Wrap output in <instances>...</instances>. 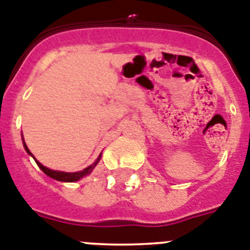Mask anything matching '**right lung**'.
I'll return each instance as SVG.
<instances>
[{"label": "right lung", "instance_id": "1", "mask_svg": "<svg viewBox=\"0 0 250 250\" xmlns=\"http://www.w3.org/2000/svg\"><path fill=\"white\" fill-rule=\"evenodd\" d=\"M22 140H23V139H22ZM23 148H25V150H26L27 154L31 155V157L34 158V155L31 154V151L29 150V148H27V146H26V144H25V142H23ZM34 159H35V158H34ZM100 159H101V155H100V157L97 158V161H96L93 164H91L89 167L84 168V169L80 170V172H72V173H69V172H61V170L49 169V168L44 167V166H42V164L40 163V162L36 161V159H35V162H36V164L39 166L40 169H42V172H44V173L46 174V176L52 177L53 180L61 181V182H76V181H80L81 178H83V177L88 176V174L91 173V172H92L93 168L96 167V164L99 163Z\"/></svg>", "mask_w": 250, "mask_h": 250}]
</instances>
